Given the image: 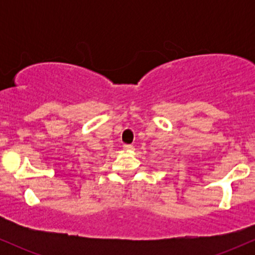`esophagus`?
<instances>
[{
	"mask_svg": "<svg viewBox=\"0 0 255 255\" xmlns=\"http://www.w3.org/2000/svg\"><path fill=\"white\" fill-rule=\"evenodd\" d=\"M124 148L126 151H128V152H131L134 150V146L133 145H124Z\"/></svg>",
	"mask_w": 255,
	"mask_h": 255,
	"instance_id": "obj_1",
	"label": "esophagus"
}]
</instances>
